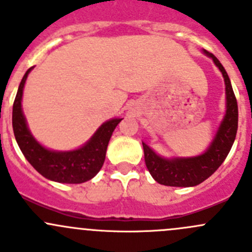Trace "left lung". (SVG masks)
<instances>
[{"label":"left lung","mask_w":252,"mask_h":252,"mask_svg":"<svg viewBox=\"0 0 252 252\" xmlns=\"http://www.w3.org/2000/svg\"><path fill=\"white\" fill-rule=\"evenodd\" d=\"M220 70L225 85V113L212 141L201 155L191 157H162L142 142L145 163L157 183L167 187H195L211 177L223 163L234 144L238 130V103L230 79L215 55L202 50Z\"/></svg>","instance_id":"obj_1"}]
</instances>
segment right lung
Listing matches in <instances>:
<instances>
[{
	"mask_svg": "<svg viewBox=\"0 0 252 252\" xmlns=\"http://www.w3.org/2000/svg\"><path fill=\"white\" fill-rule=\"evenodd\" d=\"M32 68L27 70L20 81L12 112V126L20 151L28 162L48 180L80 184L93 179L102 168L112 133L123 118H112L101 124L94 135L78 149L69 151L47 149L34 138L22 108L25 81Z\"/></svg>",
	"mask_w": 252,
	"mask_h": 252,
	"instance_id": "add662e5",
	"label": "right lung"
}]
</instances>
